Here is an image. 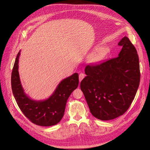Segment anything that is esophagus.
Returning a JSON list of instances; mask_svg holds the SVG:
<instances>
[{
    "mask_svg": "<svg viewBox=\"0 0 150 150\" xmlns=\"http://www.w3.org/2000/svg\"><path fill=\"white\" fill-rule=\"evenodd\" d=\"M84 77H85V74H84L83 73L80 74V75H79V80H80V82L83 79Z\"/></svg>",
    "mask_w": 150,
    "mask_h": 150,
    "instance_id": "obj_1",
    "label": "esophagus"
}]
</instances>
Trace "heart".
I'll list each match as a JSON object with an SVG mask.
<instances>
[{"mask_svg": "<svg viewBox=\"0 0 150 150\" xmlns=\"http://www.w3.org/2000/svg\"><path fill=\"white\" fill-rule=\"evenodd\" d=\"M106 52V49L103 46L97 47L88 57V61L89 62L96 63L100 61L105 57Z\"/></svg>", "mask_w": 150, "mask_h": 150, "instance_id": "b5f03b06", "label": "heart"}]
</instances>
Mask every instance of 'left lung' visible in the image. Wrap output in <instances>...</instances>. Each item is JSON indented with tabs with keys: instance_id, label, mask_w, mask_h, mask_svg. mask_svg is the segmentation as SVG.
I'll use <instances>...</instances> for the list:
<instances>
[{
	"instance_id": "8db88e82",
	"label": "left lung",
	"mask_w": 150,
	"mask_h": 150,
	"mask_svg": "<svg viewBox=\"0 0 150 150\" xmlns=\"http://www.w3.org/2000/svg\"><path fill=\"white\" fill-rule=\"evenodd\" d=\"M118 45L122 47L119 57L86 66V76L80 83L91 114L101 120L123 115L129 108L139 86V59L135 47L127 36Z\"/></svg>"
}]
</instances>
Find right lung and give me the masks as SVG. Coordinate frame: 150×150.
I'll return each mask as SVG.
<instances>
[{
    "label": "right lung",
    "mask_w": 150,
    "mask_h": 150,
    "mask_svg": "<svg viewBox=\"0 0 150 150\" xmlns=\"http://www.w3.org/2000/svg\"><path fill=\"white\" fill-rule=\"evenodd\" d=\"M21 50L16 58L11 74V88L14 98L21 111L34 124L50 127L58 123L64 115L68 98L77 88L78 74H74L62 80L48 98L37 101L25 93L19 74V59Z\"/></svg>",
    "instance_id": "right-lung-1"
}]
</instances>
